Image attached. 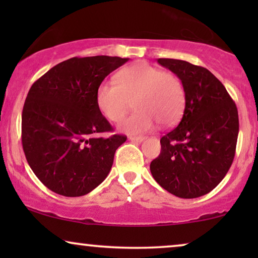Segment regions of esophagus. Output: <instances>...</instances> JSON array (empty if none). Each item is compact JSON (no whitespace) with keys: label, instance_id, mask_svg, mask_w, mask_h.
I'll list each match as a JSON object with an SVG mask.
<instances>
[{"label":"esophagus","instance_id":"1","mask_svg":"<svg viewBox=\"0 0 258 258\" xmlns=\"http://www.w3.org/2000/svg\"><path fill=\"white\" fill-rule=\"evenodd\" d=\"M130 141H134V142H143L146 140V137L143 136H129Z\"/></svg>","mask_w":258,"mask_h":258}]
</instances>
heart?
Listing matches in <instances>:
<instances>
[{
    "label": "heart",
    "instance_id": "heart-1",
    "mask_svg": "<svg viewBox=\"0 0 258 258\" xmlns=\"http://www.w3.org/2000/svg\"><path fill=\"white\" fill-rule=\"evenodd\" d=\"M97 105L111 122H119L134 102L136 111L125 118L119 129L140 134L175 124L185 105V91L176 74L164 72L148 63H139L122 70L117 83L105 81L96 94Z\"/></svg>",
    "mask_w": 258,
    "mask_h": 258
}]
</instances>
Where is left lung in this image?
Masks as SVG:
<instances>
[{
    "mask_svg": "<svg viewBox=\"0 0 258 258\" xmlns=\"http://www.w3.org/2000/svg\"><path fill=\"white\" fill-rule=\"evenodd\" d=\"M157 62L181 79L185 108L177 126L161 139V154L150 163V171L172 195L196 199L216 188L231 167L238 136L237 108L208 69L182 59Z\"/></svg>",
    "mask_w": 258,
    "mask_h": 258,
    "instance_id": "obj_1",
    "label": "left lung"
}]
</instances>
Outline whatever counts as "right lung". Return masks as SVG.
I'll use <instances>...</instances> for the list:
<instances>
[{
  "label": "right lung",
  "mask_w": 258,
  "mask_h": 258,
  "mask_svg": "<svg viewBox=\"0 0 258 258\" xmlns=\"http://www.w3.org/2000/svg\"><path fill=\"white\" fill-rule=\"evenodd\" d=\"M129 58L73 57L41 76L27 95L22 111V146L37 178L58 195H87L107 177L124 135L112 132L96 94L105 77Z\"/></svg>",
  "instance_id": "1"
}]
</instances>
